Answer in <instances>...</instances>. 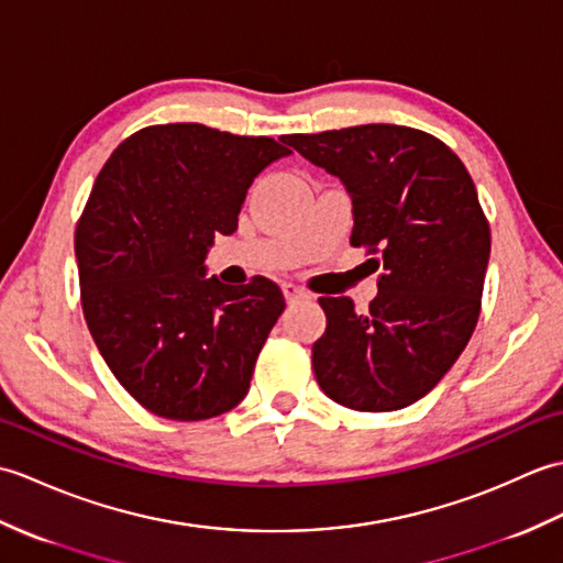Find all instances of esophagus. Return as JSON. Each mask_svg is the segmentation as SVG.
<instances>
[{
  "label": "esophagus",
  "instance_id": "obj_1",
  "mask_svg": "<svg viewBox=\"0 0 563 563\" xmlns=\"http://www.w3.org/2000/svg\"><path fill=\"white\" fill-rule=\"evenodd\" d=\"M283 295H285V300H288V302L302 300V297H307V292L300 288V285H295V283H283Z\"/></svg>",
  "mask_w": 563,
  "mask_h": 563
}]
</instances>
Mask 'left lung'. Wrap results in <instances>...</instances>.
Returning <instances> with one entry per match:
<instances>
[{
    "mask_svg": "<svg viewBox=\"0 0 563 563\" xmlns=\"http://www.w3.org/2000/svg\"><path fill=\"white\" fill-rule=\"evenodd\" d=\"M305 159L339 176L353 202V246L379 268L377 297H319L327 331L312 367L329 399L397 411L445 377L482 309L492 230L470 172L445 142L406 125L288 135Z\"/></svg>",
    "mask_w": 563,
    "mask_h": 563,
    "instance_id": "obj_1",
    "label": "left lung"
}]
</instances>
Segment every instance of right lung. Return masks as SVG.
I'll list each match as a JSON object with an SVG mask.
<instances>
[{
    "label": "right lung",
    "mask_w": 563,
    "mask_h": 563,
    "mask_svg": "<svg viewBox=\"0 0 563 563\" xmlns=\"http://www.w3.org/2000/svg\"><path fill=\"white\" fill-rule=\"evenodd\" d=\"M285 154L273 137L150 125L97 176L75 232L81 309L106 365L147 411L206 421L246 397L283 292L263 275L242 288L206 278L202 261Z\"/></svg>",
    "instance_id": "obj_1"
}]
</instances>
